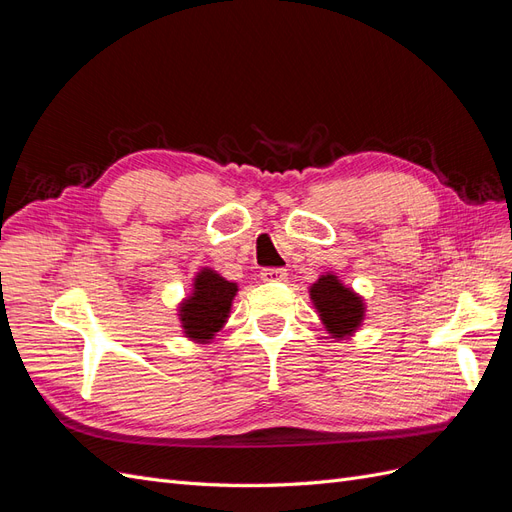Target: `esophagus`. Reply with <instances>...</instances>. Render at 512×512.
<instances>
[{
	"instance_id": "34e87169",
	"label": "esophagus",
	"mask_w": 512,
	"mask_h": 512,
	"mask_svg": "<svg viewBox=\"0 0 512 512\" xmlns=\"http://www.w3.org/2000/svg\"><path fill=\"white\" fill-rule=\"evenodd\" d=\"M286 269H262L260 271V277H262V282H282V280H286Z\"/></svg>"
}]
</instances>
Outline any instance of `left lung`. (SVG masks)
<instances>
[{"mask_svg":"<svg viewBox=\"0 0 512 512\" xmlns=\"http://www.w3.org/2000/svg\"><path fill=\"white\" fill-rule=\"evenodd\" d=\"M309 299L320 316L322 327L333 339H350L365 320V299L354 292L335 273H322L309 286Z\"/></svg>","mask_w":512,"mask_h":512,"instance_id":"obj_1","label":"left lung"}]
</instances>
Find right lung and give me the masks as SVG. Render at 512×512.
<instances>
[{
  "mask_svg": "<svg viewBox=\"0 0 512 512\" xmlns=\"http://www.w3.org/2000/svg\"><path fill=\"white\" fill-rule=\"evenodd\" d=\"M237 292L239 286L218 271L200 269L192 280V292L177 307L183 335L194 344H211L228 322Z\"/></svg>",
  "mask_w": 512,
  "mask_h": 512,
  "instance_id": "1",
  "label": "right lung"
}]
</instances>
